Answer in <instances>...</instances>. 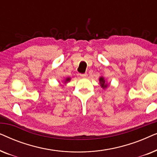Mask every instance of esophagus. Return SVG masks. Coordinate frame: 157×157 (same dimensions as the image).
Segmentation results:
<instances>
[{"label": "esophagus", "mask_w": 157, "mask_h": 157, "mask_svg": "<svg viewBox=\"0 0 157 157\" xmlns=\"http://www.w3.org/2000/svg\"><path fill=\"white\" fill-rule=\"evenodd\" d=\"M81 77H82V78H86V77L88 76V74H80Z\"/></svg>", "instance_id": "obj_1"}]
</instances>
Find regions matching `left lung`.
Instances as JSON below:
<instances>
[{"label":"left lung","mask_w":157,"mask_h":157,"mask_svg":"<svg viewBox=\"0 0 157 157\" xmlns=\"http://www.w3.org/2000/svg\"><path fill=\"white\" fill-rule=\"evenodd\" d=\"M99 83H100L101 87L103 89H106V88L109 86V83L106 82V79H105L104 76L99 77Z\"/></svg>","instance_id":"8db88e82"}]
</instances>
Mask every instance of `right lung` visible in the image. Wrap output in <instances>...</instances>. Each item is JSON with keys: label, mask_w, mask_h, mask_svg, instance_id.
Returning <instances> with one entry per match:
<instances>
[{"label": "right lung", "mask_w": 157, "mask_h": 157, "mask_svg": "<svg viewBox=\"0 0 157 157\" xmlns=\"http://www.w3.org/2000/svg\"><path fill=\"white\" fill-rule=\"evenodd\" d=\"M71 78H70V77H67V78H65V79H64V80H63V84H66V83H68V82H69V81H71ZM61 86H63V85H62V84H61Z\"/></svg>", "instance_id": "right-lung-1"}]
</instances>
